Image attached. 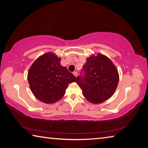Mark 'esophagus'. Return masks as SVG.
<instances>
[{"instance_id": "obj_1", "label": "esophagus", "mask_w": 148, "mask_h": 148, "mask_svg": "<svg viewBox=\"0 0 148 148\" xmlns=\"http://www.w3.org/2000/svg\"><path fill=\"white\" fill-rule=\"evenodd\" d=\"M73 74L74 75L75 77H77V72H73Z\"/></svg>"}]
</instances>
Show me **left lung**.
<instances>
[{
	"label": "left lung",
	"mask_w": 148,
	"mask_h": 148,
	"mask_svg": "<svg viewBox=\"0 0 148 148\" xmlns=\"http://www.w3.org/2000/svg\"><path fill=\"white\" fill-rule=\"evenodd\" d=\"M76 82L84 96L91 103L98 104L112 96L119 82L118 71L111 60L102 54L86 59Z\"/></svg>",
	"instance_id": "obj_1"
}]
</instances>
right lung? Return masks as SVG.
<instances>
[{
    "label": "right lung",
    "mask_w": 148,
    "mask_h": 148,
    "mask_svg": "<svg viewBox=\"0 0 148 148\" xmlns=\"http://www.w3.org/2000/svg\"><path fill=\"white\" fill-rule=\"evenodd\" d=\"M61 58L49 52L40 56L29 70L28 82L36 99L46 104H53L64 96L70 83L76 77L61 66Z\"/></svg>",
    "instance_id": "right-lung-1"
}]
</instances>
